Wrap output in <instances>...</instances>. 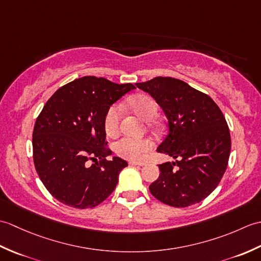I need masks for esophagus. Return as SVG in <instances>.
I'll use <instances>...</instances> for the list:
<instances>
[{
    "mask_svg": "<svg viewBox=\"0 0 261 261\" xmlns=\"http://www.w3.org/2000/svg\"><path fill=\"white\" fill-rule=\"evenodd\" d=\"M129 165H131V166H143L145 164H143V163H138V162H130Z\"/></svg>",
    "mask_w": 261,
    "mask_h": 261,
    "instance_id": "obj_1",
    "label": "esophagus"
}]
</instances>
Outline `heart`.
<instances>
[{
	"label": "heart",
	"instance_id": "1",
	"mask_svg": "<svg viewBox=\"0 0 261 261\" xmlns=\"http://www.w3.org/2000/svg\"><path fill=\"white\" fill-rule=\"evenodd\" d=\"M130 107L135 112L146 121H152L158 113V103L152 96L147 94H140L130 99ZM122 118V108L120 104H113L108 109L104 115V129L109 136H113L119 131L120 122ZM153 147V142L148 138H132L122 137L116 140L113 149L118 156L137 162L150 151Z\"/></svg>",
	"mask_w": 261,
	"mask_h": 261
}]
</instances>
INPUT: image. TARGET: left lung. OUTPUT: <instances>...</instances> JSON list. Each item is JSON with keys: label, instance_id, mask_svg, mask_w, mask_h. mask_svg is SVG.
<instances>
[{"label": "left lung", "instance_id": "obj_1", "mask_svg": "<svg viewBox=\"0 0 261 261\" xmlns=\"http://www.w3.org/2000/svg\"><path fill=\"white\" fill-rule=\"evenodd\" d=\"M136 85L164 110L168 135L157 151L176 159L159 165L150 193L174 207L199 203L219 185L229 162L231 137L222 111L207 94L173 77Z\"/></svg>", "mask_w": 261, "mask_h": 261}]
</instances>
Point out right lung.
<instances>
[{
  "instance_id": "right-lung-1",
  "label": "right lung",
  "mask_w": 261,
  "mask_h": 261,
  "mask_svg": "<svg viewBox=\"0 0 261 261\" xmlns=\"http://www.w3.org/2000/svg\"><path fill=\"white\" fill-rule=\"evenodd\" d=\"M134 88L130 83L84 76L60 87L45 104L33 127V163L59 202L81 210L95 207L114 191L127 163L107 158L112 151L105 141L104 115Z\"/></svg>"
}]
</instances>
